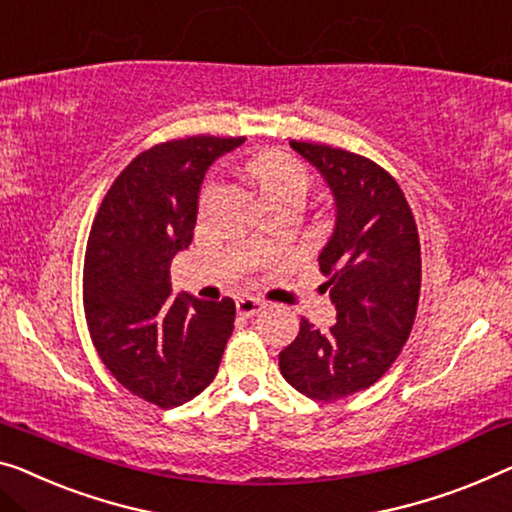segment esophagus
Segmentation results:
<instances>
[{
	"mask_svg": "<svg viewBox=\"0 0 512 512\" xmlns=\"http://www.w3.org/2000/svg\"><path fill=\"white\" fill-rule=\"evenodd\" d=\"M262 308H264V301L257 299V296H239V299H236V310H239V315L243 317L257 315Z\"/></svg>",
	"mask_w": 512,
	"mask_h": 512,
	"instance_id": "esophagus-1",
	"label": "esophagus"
}]
</instances>
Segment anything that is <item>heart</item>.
I'll return each instance as SVG.
<instances>
[{
    "label": "heart",
    "mask_w": 512,
    "mask_h": 512,
    "mask_svg": "<svg viewBox=\"0 0 512 512\" xmlns=\"http://www.w3.org/2000/svg\"><path fill=\"white\" fill-rule=\"evenodd\" d=\"M248 174L255 179L264 202L271 204L285 197L303 200L310 186L308 170L292 156L280 151H262L248 160Z\"/></svg>",
    "instance_id": "1"
}]
</instances>
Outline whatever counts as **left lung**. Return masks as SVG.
Segmentation results:
<instances>
[{
  "instance_id": "1",
  "label": "left lung",
  "mask_w": 512,
  "mask_h": 512,
  "mask_svg": "<svg viewBox=\"0 0 512 512\" xmlns=\"http://www.w3.org/2000/svg\"><path fill=\"white\" fill-rule=\"evenodd\" d=\"M289 147L317 167L335 197L319 271L338 322L322 333L301 319L296 340L280 352V372L308 398L335 402L375 384L400 356L421 294V243L407 197L375 160L329 144Z\"/></svg>"
}]
</instances>
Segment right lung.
Returning a JSON list of instances; mask_svg holds the SVG:
<instances>
[{
    "label": "right lung",
    "instance_id": "right-lung-1",
    "mask_svg": "<svg viewBox=\"0 0 512 512\" xmlns=\"http://www.w3.org/2000/svg\"><path fill=\"white\" fill-rule=\"evenodd\" d=\"M243 140L195 135L142 151L91 225L82 278L91 342L121 386L160 409L211 384L234 329L232 299H172L170 266L193 241L209 165Z\"/></svg>",
    "mask_w": 512,
    "mask_h": 512
}]
</instances>
